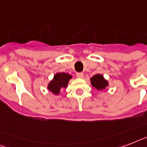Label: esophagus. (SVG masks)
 Listing matches in <instances>:
<instances>
[{
  "label": "esophagus",
  "instance_id": "34e87169",
  "mask_svg": "<svg viewBox=\"0 0 147 147\" xmlns=\"http://www.w3.org/2000/svg\"><path fill=\"white\" fill-rule=\"evenodd\" d=\"M76 76H77L78 78H83L84 75H83V73H77V74H76Z\"/></svg>",
  "mask_w": 147,
  "mask_h": 147
}]
</instances>
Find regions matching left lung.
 Returning a JSON list of instances; mask_svg holds the SVG:
<instances>
[{
  "mask_svg": "<svg viewBox=\"0 0 147 147\" xmlns=\"http://www.w3.org/2000/svg\"><path fill=\"white\" fill-rule=\"evenodd\" d=\"M90 82L92 86L97 91L105 92L109 86V82L104 78V76L100 74H97L90 78Z\"/></svg>",
  "mask_w": 147,
  "mask_h": 147,
  "instance_id": "obj_1",
  "label": "left lung"
}]
</instances>
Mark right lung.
I'll list each match as a JSON object with an SVG mask.
<instances>
[{
    "instance_id": "1",
    "label": "right lung",
    "mask_w": 147,
    "mask_h": 147,
    "mask_svg": "<svg viewBox=\"0 0 147 147\" xmlns=\"http://www.w3.org/2000/svg\"><path fill=\"white\" fill-rule=\"evenodd\" d=\"M72 75L64 72H58L54 75L53 78L47 85V88L54 95H59L63 88H67Z\"/></svg>"
}]
</instances>
